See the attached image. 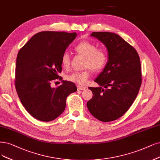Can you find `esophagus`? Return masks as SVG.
<instances>
[{"label": "esophagus", "instance_id": "34e87169", "mask_svg": "<svg viewBox=\"0 0 160 160\" xmlns=\"http://www.w3.org/2000/svg\"><path fill=\"white\" fill-rule=\"evenodd\" d=\"M77 89H78V90H84L86 89V87L80 86H77Z\"/></svg>", "mask_w": 160, "mask_h": 160}]
</instances>
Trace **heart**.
<instances>
[{"instance_id":"heart-1","label":"heart","mask_w":160,"mask_h":160,"mask_svg":"<svg viewBox=\"0 0 160 160\" xmlns=\"http://www.w3.org/2000/svg\"><path fill=\"white\" fill-rule=\"evenodd\" d=\"M75 51L79 55L86 57L84 67L89 68L93 71L102 70L108 62V54L106 51L89 41H84L75 47ZM62 67L68 68L70 64V57L67 52H64L61 57ZM90 76L89 70L74 72L67 76V79L80 86L85 85Z\"/></svg>"}]
</instances>
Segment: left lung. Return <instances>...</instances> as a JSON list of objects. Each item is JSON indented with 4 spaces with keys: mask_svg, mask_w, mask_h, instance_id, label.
<instances>
[{
    "mask_svg": "<svg viewBox=\"0 0 160 160\" xmlns=\"http://www.w3.org/2000/svg\"><path fill=\"white\" fill-rule=\"evenodd\" d=\"M91 36L105 45L108 61L94 80L99 86L89 88L93 97L87 108L97 119L113 121L126 113L138 95L142 83L140 58L134 47L116 33L95 32Z\"/></svg>",
    "mask_w": 160,
    "mask_h": 160,
    "instance_id": "obj_1",
    "label": "left lung"
}]
</instances>
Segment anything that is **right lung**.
Returning a JSON list of instances; mask_svg holds the SVG:
<instances>
[{"label": "right lung", "mask_w": 160, "mask_h": 160, "mask_svg": "<svg viewBox=\"0 0 160 160\" xmlns=\"http://www.w3.org/2000/svg\"><path fill=\"white\" fill-rule=\"evenodd\" d=\"M76 36V32H41L18 53L16 92L23 107L38 120L55 119L64 111L67 96L77 90L73 82L66 80L57 88L51 86L62 70V54Z\"/></svg>", "instance_id": "add662e5"}]
</instances>
